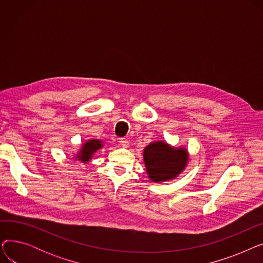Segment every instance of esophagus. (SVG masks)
<instances>
[{
    "label": "esophagus",
    "mask_w": 263,
    "mask_h": 263,
    "mask_svg": "<svg viewBox=\"0 0 263 263\" xmlns=\"http://www.w3.org/2000/svg\"><path fill=\"white\" fill-rule=\"evenodd\" d=\"M119 145L123 148H128L129 147V142L126 139H120L119 140Z\"/></svg>",
    "instance_id": "obj_1"
}]
</instances>
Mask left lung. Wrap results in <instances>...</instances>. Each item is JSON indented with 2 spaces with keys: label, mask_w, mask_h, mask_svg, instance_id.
Returning <instances> with one entry per match:
<instances>
[{
  "label": "left lung",
  "mask_w": 263,
  "mask_h": 263,
  "mask_svg": "<svg viewBox=\"0 0 263 263\" xmlns=\"http://www.w3.org/2000/svg\"><path fill=\"white\" fill-rule=\"evenodd\" d=\"M148 178L153 182L170 181L180 175L189 162V151L184 147H174L157 141L145 147L143 153Z\"/></svg>",
  "instance_id": "obj_1"
}]
</instances>
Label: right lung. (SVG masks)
Returning a JSON list of instances; mask_svg holds the SVG:
<instances>
[{
    "instance_id": "1",
    "label": "right lung",
    "mask_w": 263,
    "mask_h": 263,
    "mask_svg": "<svg viewBox=\"0 0 263 263\" xmlns=\"http://www.w3.org/2000/svg\"><path fill=\"white\" fill-rule=\"evenodd\" d=\"M103 147V143L100 140H88L82 145L80 150L74 155V160H78L82 163L86 164L91 160L95 153Z\"/></svg>"
}]
</instances>
